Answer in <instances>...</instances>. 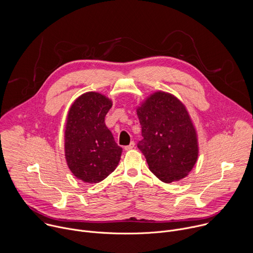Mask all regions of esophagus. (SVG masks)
<instances>
[{
	"instance_id": "1",
	"label": "esophagus",
	"mask_w": 253,
	"mask_h": 253,
	"mask_svg": "<svg viewBox=\"0 0 253 253\" xmlns=\"http://www.w3.org/2000/svg\"><path fill=\"white\" fill-rule=\"evenodd\" d=\"M134 146H135V143L132 141L128 146H125V147H124V149H125L126 151H129V150H132V149L134 148Z\"/></svg>"
}]
</instances>
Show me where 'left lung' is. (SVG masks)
<instances>
[{
  "mask_svg": "<svg viewBox=\"0 0 253 253\" xmlns=\"http://www.w3.org/2000/svg\"><path fill=\"white\" fill-rule=\"evenodd\" d=\"M136 111L143 136L138 148L150 171L166 184L186 178L199 157L198 134L186 105L175 95L159 90Z\"/></svg>",
  "mask_w": 253,
  "mask_h": 253,
  "instance_id": "8db88e82",
  "label": "left lung"
}]
</instances>
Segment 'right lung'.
<instances>
[{
  "mask_svg": "<svg viewBox=\"0 0 253 253\" xmlns=\"http://www.w3.org/2000/svg\"><path fill=\"white\" fill-rule=\"evenodd\" d=\"M112 100L99 92H85L71 104L64 130V154L71 173L84 183L107 178L120 161L122 148L105 125Z\"/></svg>",
  "mask_w": 253,
  "mask_h": 253,
  "instance_id": "right-lung-1",
  "label": "right lung"
}]
</instances>
